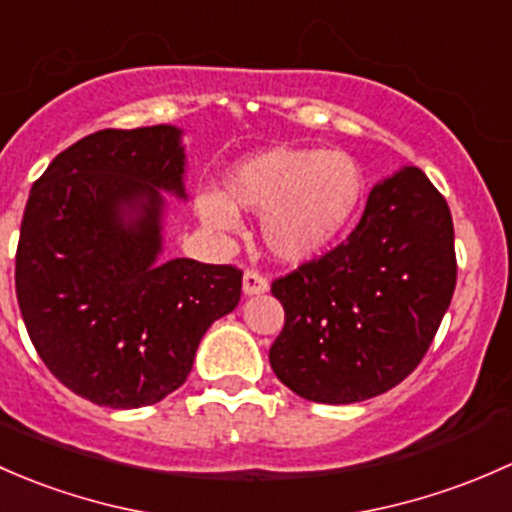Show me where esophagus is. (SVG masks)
I'll return each instance as SVG.
<instances>
[{
  "label": "esophagus",
  "instance_id": "34e87169",
  "mask_svg": "<svg viewBox=\"0 0 512 512\" xmlns=\"http://www.w3.org/2000/svg\"><path fill=\"white\" fill-rule=\"evenodd\" d=\"M268 291V278H263L258 271L244 273V295H261Z\"/></svg>",
  "mask_w": 512,
  "mask_h": 512
}]
</instances>
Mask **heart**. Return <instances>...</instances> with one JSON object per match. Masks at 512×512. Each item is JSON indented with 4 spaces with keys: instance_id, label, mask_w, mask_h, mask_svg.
<instances>
[{
    "instance_id": "1",
    "label": "heart",
    "mask_w": 512,
    "mask_h": 512,
    "mask_svg": "<svg viewBox=\"0 0 512 512\" xmlns=\"http://www.w3.org/2000/svg\"><path fill=\"white\" fill-rule=\"evenodd\" d=\"M365 199V175L340 150L278 145L236 162L224 194L197 199L199 219L214 231L236 226V209L261 214V239L278 261L305 263L345 236Z\"/></svg>"
}]
</instances>
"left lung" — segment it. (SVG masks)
<instances>
[{
    "label": "left lung",
    "mask_w": 512,
    "mask_h": 512,
    "mask_svg": "<svg viewBox=\"0 0 512 512\" xmlns=\"http://www.w3.org/2000/svg\"><path fill=\"white\" fill-rule=\"evenodd\" d=\"M453 288L449 204L419 167H404L374 184L340 246L273 281L286 310L268 352L273 372L320 404L384 394L426 355Z\"/></svg>",
    "instance_id": "left-lung-1"
}]
</instances>
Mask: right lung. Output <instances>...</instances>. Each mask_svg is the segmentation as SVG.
Masks as SVG:
<instances>
[{
  "label": "right lung",
  "instance_id": "right-lung-1",
  "mask_svg": "<svg viewBox=\"0 0 512 512\" xmlns=\"http://www.w3.org/2000/svg\"><path fill=\"white\" fill-rule=\"evenodd\" d=\"M160 189L187 197L182 130H98L54 157L21 219L26 333L98 407H147L182 387L209 325L241 298L236 266L162 261Z\"/></svg>",
  "mask_w": 512,
  "mask_h": 512
}]
</instances>
